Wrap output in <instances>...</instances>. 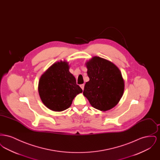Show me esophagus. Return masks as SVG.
<instances>
[{
    "mask_svg": "<svg viewBox=\"0 0 160 160\" xmlns=\"http://www.w3.org/2000/svg\"><path fill=\"white\" fill-rule=\"evenodd\" d=\"M80 87H81V88L82 89V90H83L84 87V84H80Z\"/></svg>",
    "mask_w": 160,
    "mask_h": 160,
    "instance_id": "esophagus-1",
    "label": "esophagus"
}]
</instances>
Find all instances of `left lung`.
Here are the masks:
<instances>
[{"instance_id":"8db88e82","label":"left lung","mask_w":160,"mask_h":160,"mask_svg":"<svg viewBox=\"0 0 160 160\" xmlns=\"http://www.w3.org/2000/svg\"><path fill=\"white\" fill-rule=\"evenodd\" d=\"M89 81L86 82L83 95L94 108L106 111L120 101L124 91L121 72L110 61L95 56L86 63Z\"/></svg>"}]
</instances>
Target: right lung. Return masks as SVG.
Instances as JSON below:
<instances>
[{"label":"right lung","instance_id":"add662e5","mask_svg":"<svg viewBox=\"0 0 160 160\" xmlns=\"http://www.w3.org/2000/svg\"><path fill=\"white\" fill-rule=\"evenodd\" d=\"M82 89L69 71L68 63H54L41 76L38 92L41 101L49 109L61 112L71 106L72 100Z\"/></svg>","mask_w":160,"mask_h":160}]
</instances>
